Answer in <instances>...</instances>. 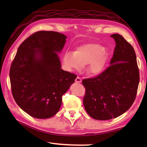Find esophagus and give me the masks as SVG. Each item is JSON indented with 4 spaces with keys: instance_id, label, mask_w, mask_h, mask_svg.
Listing matches in <instances>:
<instances>
[{
    "instance_id": "34e87169",
    "label": "esophagus",
    "mask_w": 147,
    "mask_h": 147,
    "mask_svg": "<svg viewBox=\"0 0 147 147\" xmlns=\"http://www.w3.org/2000/svg\"><path fill=\"white\" fill-rule=\"evenodd\" d=\"M75 82L77 83H80V82H82V79L80 78L79 76H77L76 78L75 79Z\"/></svg>"
}]
</instances>
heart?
Wrapping results in <instances>:
<instances>
[{
	"label": "heart",
	"instance_id": "heart-1",
	"mask_svg": "<svg viewBox=\"0 0 147 147\" xmlns=\"http://www.w3.org/2000/svg\"><path fill=\"white\" fill-rule=\"evenodd\" d=\"M63 63L69 70H80L88 65L87 71L93 75L102 73L105 68L107 56L105 48L98 43L80 46L74 53L67 52L63 56Z\"/></svg>",
	"mask_w": 147,
	"mask_h": 147
}]
</instances>
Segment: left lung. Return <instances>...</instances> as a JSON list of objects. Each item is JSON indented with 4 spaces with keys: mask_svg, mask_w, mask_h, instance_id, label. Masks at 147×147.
I'll return each instance as SVG.
<instances>
[{
    "mask_svg": "<svg viewBox=\"0 0 147 147\" xmlns=\"http://www.w3.org/2000/svg\"><path fill=\"white\" fill-rule=\"evenodd\" d=\"M111 65L94 78H85L83 103L87 112L96 120H109L126 112L135 100L139 71L133 47L118 34Z\"/></svg>",
    "mask_w": 147,
    "mask_h": 147,
    "instance_id": "8db88e82",
    "label": "left lung"
}]
</instances>
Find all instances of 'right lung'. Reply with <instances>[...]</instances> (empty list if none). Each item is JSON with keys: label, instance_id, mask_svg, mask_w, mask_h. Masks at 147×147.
Returning a JSON list of instances; mask_svg holds the SVG:
<instances>
[{"label": "right lung", "instance_id": "right-lung-1", "mask_svg": "<svg viewBox=\"0 0 147 147\" xmlns=\"http://www.w3.org/2000/svg\"><path fill=\"white\" fill-rule=\"evenodd\" d=\"M67 37L53 31H39L19 47L12 61L9 78L13 98L24 111L37 119L58 113L62 96L76 75L62 70L56 53L63 49Z\"/></svg>", "mask_w": 147, "mask_h": 147}]
</instances>
